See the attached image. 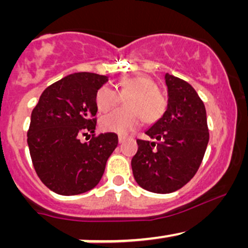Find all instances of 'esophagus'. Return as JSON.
<instances>
[{"label":"esophagus","instance_id":"esophagus-1","mask_svg":"<svg viewBox=\"0 0 248 248\" xmlns=\"http://www.w3.org/2000/svg\"><path fill=\"white\" fill-rule=\"evenodd\" d=\"M124 140H126V137L119 136V142H120V144H122V142H124Z\"/></svg>","mask_w":248,"mask_h":248}]
</instances>
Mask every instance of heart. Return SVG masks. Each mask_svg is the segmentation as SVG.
I'll return each mask as SVG.
<instances>
[{
  "mask_svg": "<svg viewBox=\"0 0 248 248\" xmlns=\"http://www.w3.org/2000/svg\"><path fill=\"white\" fill-rule=\"evenodd\" d=\"M117 86L119 92L108 85H102L94 94V103L102 112L115 108L121 102V97L129 94L124 98L126 108L117 109L102 117L101 127L103 131L127 136L138 128L141 119L154 124L166 112V97L149 77H124L119 80Z\"/></svg>",
  "mask_w": 248,
  "mask_h": 248,
  "instance_id": "obj_1",
  "label": "heart"
}]
</instances>
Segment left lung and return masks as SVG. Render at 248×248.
Segmentation results:
<instances>
[{
  "label": "left lung",
  "instance_id": "8db88e82",
  "mask_svg": "<svg viewBox=\"0 0 248 248\" xmlns=\"http://www.w3.org/2000/svg\"><path fill=\"white\" fill-rule=\"evenodd\" d=\"M168 108L145 134L154 141L138 139L132 158L137 184L154 193H171L196 175L209 142L205 106L187 81L166 74Z\"/></svg>",
  "mask_w": 248,
  "mask_h": 248
}]
</instances>
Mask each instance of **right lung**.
Wrapping results in <instances>:
<instances>
[{"label":"right lung","mask_w":248,"mask_h":248,"mask_svg":"<svg viewBox=\"0 0 248 248\" xmlns=\"http://www.w3.org/2000/svg\"><path fill=\"white\" fill-rule=\"evenodd\" d=\"M108 77L87 72L69 74L47 86L32 110L27 144L41 181L61 196L90 191L103 176L117 146L115 133L94 134V94ZM93 133L90 142L79 136Z\"/></svg>","instance_id":"add662e5"}]
</instances>
